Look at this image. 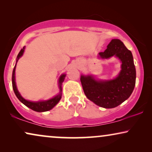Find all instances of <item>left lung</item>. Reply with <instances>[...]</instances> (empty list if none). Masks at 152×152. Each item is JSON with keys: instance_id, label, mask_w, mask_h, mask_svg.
Listing matches in <instances>:
<instances>
[{"instance_id": "obj_1", "label": "left lung", "mask_w": 152, "mask_h": 152, "mask_svg": "<svg viewBox=\"0 0 152 152\" xmlns=\"http://www.w3.org/2000/svg\"><path fill=\"white\" fill-rule=\"evenodd\" d=\"M113 56L122 62L121 70L116 77L101 80L92 75H82L80 77L87 98L105 109L118 107L127 99L136 84V72L132 53L119 39H112L104 52L98 54V57L102 59H109Z\"/></svg>"}]
</instances>
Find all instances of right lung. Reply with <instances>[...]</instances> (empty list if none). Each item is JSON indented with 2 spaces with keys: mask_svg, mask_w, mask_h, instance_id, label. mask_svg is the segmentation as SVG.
Here are the masks:
<instances>
[{
  "mask_svg": "<svg viewBox=\"0 0 152 152\" xmlns=\"http://www.w3.org/2000/svg\"><path fill=\"white\" fill-rule=\"evenodd\" d=\"M25 48L26 46H24L23 48L20 50L19 53L18 54L17 57H16V62L14 66L13 72H12V88H13L14 92L15 93L16 96L17 97V98L24 105H26V107L30 108L33 111H37V112H45L50 111V110L53 109L54 107H55L59 102L60 99L61 98V94H62V83L64 82V79L66 77V74H62L61 76L59 77V81H58V86L59 88V93H58L57 95H55V97H53V98L48 99V100H40L38 102H32L30 100H27V99H24L23 97L21 96V95L20 94V93L18 92L17 87H16V82H15V70H16V64H17L18 60L22 57L24 53Z\"/></svg>",
  "mask_w": 152,
  "mask_h": 152,
  "instance_id": "add662e5",
  "label": "right lung"
}]
</instances>
